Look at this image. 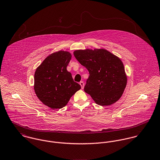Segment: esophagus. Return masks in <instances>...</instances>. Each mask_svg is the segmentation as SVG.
<instances>
[{
	"instance_id": "34e87169",
	"label": "esophagus",
	"mask_w": 160,
	"mask_h": 160,
	"mask_svg": "<svg viewBox=\"0 0 160 160\" xmlns=\"http://www.w3.org/2000/svg\"><path fill=\"white\" fill-rule=\"evenodd\" d=\"M80 86H81L82 89H83V88H84V83H83V82H80Z\"/></svg>"
}]
</instances>
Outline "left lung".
Instances as JSON below:
<instances>
[{
	"label": "left lung",
	"mask_w": 160,
	"mask_h": 160,
	"mask_svg": "<svg viewBox=\"0 0 160 160\" xmlns=\"http://www.w3.org/2000/svg\"><path fill=\"white\" fill-rule=\"evenodd\" d=\"M75 58L89 72L84 91L99 106H109L122 96L127 77L122 61L104 49L79 50Z\"/></svg>",
	"instance_id": "obj_1"
}]
</instances>
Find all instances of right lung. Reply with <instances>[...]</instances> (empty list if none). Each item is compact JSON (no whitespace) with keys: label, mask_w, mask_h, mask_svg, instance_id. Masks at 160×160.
Listing matches in <instances>:
<instances>
[{"label":"right lung","mask_w":160,"mask_h":160,"mask_svg":"<svg viewBox=\"0 0 160 160\" xmlns=\"http://www.w3.org/2000/svg\"><path fill=\"white\" fill-rule=\"evenodd\" d=\"M71 54L59 51L51 54L37 68L34 74V90L41 102L53 109L65 106L80 89L67 66Z\"/></svg>","instance_id":"right-lung-1"}]
</instances>
